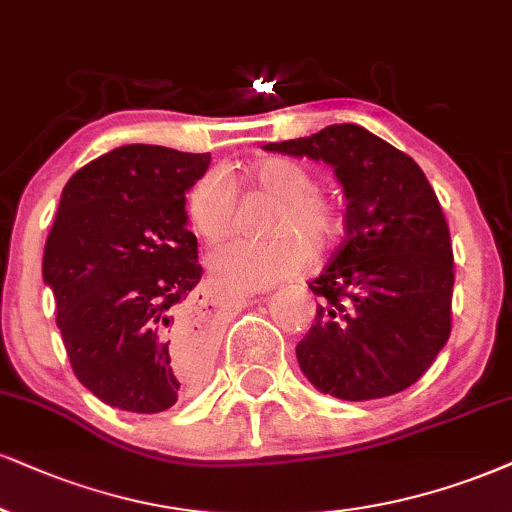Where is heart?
<instances>
[{"instance_id":"1","label":"heart","mask_w":512,"mask_h":512,"mask_svg":"<svg viewBox=\"0 0 512 512\" xmlns=\"http://www.w3.org/2000/svg\"><path fill=\"white\" fill-rule=\"evenodd\" d=\"M206 173L189 187L185 213L189 230L204 244H218L235 225V192H249L275 201L268 216L266 242H232L208 258V268L220 285L232 289H263L287 280L304 268L308 254L323 256L339 232V211L332 199L315 192V175L301 163L263 159L246 168L242 178L232 173Z\"/></svg>"}]
</instances>
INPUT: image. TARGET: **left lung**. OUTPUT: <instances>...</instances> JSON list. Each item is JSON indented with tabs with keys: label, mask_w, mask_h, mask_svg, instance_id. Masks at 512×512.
Instances as JSON below:
<instances>
[{
	"label": "left lung",
	"mask_w": 512,
	"mask_h": 512,
	"mask_svg": "<svg viewBox=\"0 0 512 512\" xmlns=\"http://www.w3.org/2000/svg\"><path fill=\"white\" fill-rule=\"evenodd\" d=\"M263 149L330 163L349 201L346 239L308 282L320 304L296 344L304 375L344 401L408 389L451 334V235L425 173L353 123Z\"/></svg>",
	"instance_id": "1"
}]
</instances>
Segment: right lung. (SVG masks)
<instances>
[{
    "instance_id": "right-lung-1",
    "label": "right lung",
    "mask_w": 512,
    "mask_h": 512,
    "mask_svg": "<svg viewBox=\"0 0 512 512\" xmlns=\"http://www.w3.org/2000/svg\"><path fill=\"white\" fill-rule=\"evenodd\" d=\"M208 163L125 144L63 187L42 277L75 377L113 408L161 413L204 377L211 342L192 318L204 268L185 192Z\"/></svg>"
}]
</instances>
